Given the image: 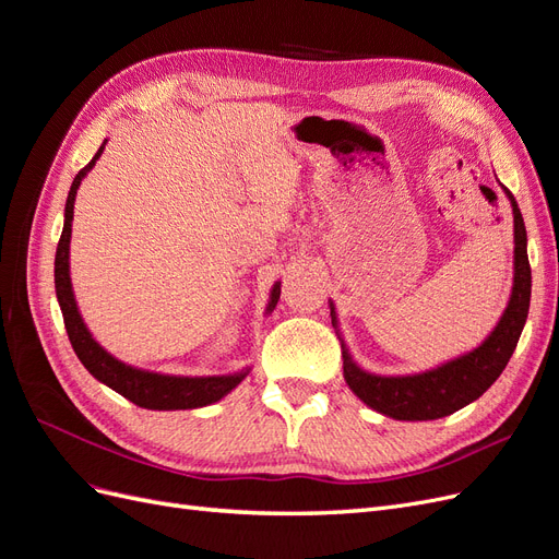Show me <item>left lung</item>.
I'll list each match as a JSON object with an SVG mask.
<instances>
[{"instance_id": "obj_1", "label": "left lung", "mask_w": 559, "mask_h": 559, "mask_svg": "<svg viewBox=\"0 0 559 559\" xmlns=\"http://www.w3.org/2000/svg\"><path fill=\"white\" fill-rule=\"evenodd\" d=\"M503 193L509 195L513 207V238H515V257H513V289L511 300L506 306L499 324L485 341L462 357H456L443 366H436L425 373L415 376H373L352 361L349 349L341 337L343 345V376L349 389L370 408L394 417V419H438L452 415L464 408L471 401L483 396L501 370L509 364L511 354L520 341L530 312L532 298V267L527 259V230L513 193L503 186ZM331 321L337 329L335 308L331 302Z\"/></svg>"}]
</instances>
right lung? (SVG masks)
Wrapping results in <instances>:
<instances>
[{"label":"right lung","mask_w":559,"mask_h":559,"mask_svg":"<svg viewBox=\"0 0 559 559\" xmlns=\"http://www.w3.org/2000/svg\"><path fill=\"white\" fill-rule=\"evenodd\" d=\"M107 140L103 146L97 148L93 160L79 170V175L72 181L70 195H67L64 205V226L60 242L56 249V296L62 310L64 329L70 335V343L76 352L79 361L86 366L88 373L99 380L103 384L111 386L114 392L126 396L140 408L148 411H186V408H202V405H210L218 399H224L228 392H233L247 376L249 368L240 370V373L233 376H210V378H183V376H160L154 370H142L118 361L116 357L99 345L91 335L88 326L83 324V317L76 308V298L72 292V277H70V240H72V218H74V200L76 191L86 177L97 158L103 156ZM280 300V282H275L273 292H270V300L265 312H273Z\"/></svg>","instance_id":"right-lung-1"}]
</instances>
